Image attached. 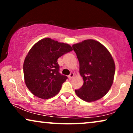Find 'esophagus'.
<instances>
[{"label":"esophagus","mask_w":133,"mask_h":133,"mask_svg":"<svg viewBox=\"0 0 133 133\" xmlns=\"http://www.w3.org/2000/svg\"><path fill=\"white\" fill-rule=\"evenodd\" d=\"M74 77V73L73 72H71V73H70V75L68 76V78H69V79H71L72 77Z\"/></svg>","instance_id":"obj_1"}]
</instances>
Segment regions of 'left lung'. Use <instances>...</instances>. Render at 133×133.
I'll return each mask as SVG.
<instances>
[{"label":"left lung","instance_id":"8db88e82","mask_svg":"<svg viewBox=\"0 0 133 133\" xmlns=\"http://www.w3.org/2000/svg\"><path fill=\"white\" fill-rule=\"evenodd\" d=\"M79 62V72L83 79L76 94L86 102L103 97L111 87L115 64L108 50L99 42L89 39L72 46Z\"/></svg>","mask_w":133,"mask_h":133}]
</instances>
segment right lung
Masks as SVG:
<instances>
[{
  "label": "right lung",
  "instance_id": "right-lung-1",
  "mask_svg": "<svg viewBox=\"0 0 133 133\" xmlns=\"http://www.w3.org/2000/svg\"><path fill=\"white\" fill-rule=\"evenodd\" d=\"M70 45L45 38L31 48L23 63L25 84L37 97L47 99L61 90L67 76L59 72L57 59L71 51Z\"/></svg>",
  "mask_w": 133,
  "mask_h": 133
}]
</instances>
